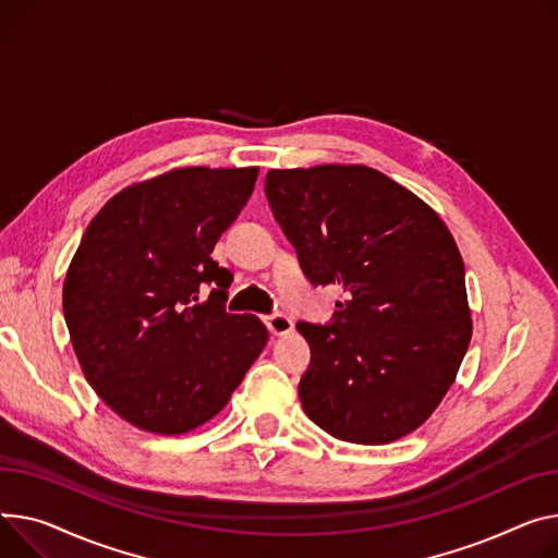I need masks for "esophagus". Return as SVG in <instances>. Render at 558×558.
Wrapping results in <instances>:
<instances>
[{
	"label": "esophagus",
	"instance_id": "1",
	"mask_svg": "<svg viewBox=\"0 0 558 558\" xmlns=\"http://www.w3.org/2000/svg\"><path fill=\"white\" fill-rule=\"evenodd\" d=\"M265 325L274 337H284V333L293 331V320L287 314H269L265 316Z\"/></svg>",
	"mask_w": 558,
	"mask_h": 558
}]
</instances>
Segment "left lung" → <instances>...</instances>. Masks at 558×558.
I'll list each match as a JSON object with an SVG mask.
<instances>
[{
  "mask_svg": "<svg viewBox=\"0 0 558 558\" xmlns=\"http://www.w3.org/2000/svg\"><path fill=\"white\" fill-rule=\"evenodd\" d=\"M265 195L312 284H341L329 325L299 323V395L331 437L388 444L422 426L471 341L464 263L439 215L365 166L269 170Z\"/></svg>",
  "mask_w": 558,
  "mask_h": 558,
  "instance_id": "obj_1",
  "label": "left lung"
}]
</instances>
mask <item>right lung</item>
<instances>
[{"instance_id": "right-lung-1", "label": "right lung", "mask_w": 558, "mask_h": 558, "mask_svg": "<svg viewBox=\"0 0 558 558\" xmlns=\"http://www.w3.org/2000/svg\"><path fill=\"white\" fill-rule=\"evenodd\" d=\"M255 179L257 168H179L134 183L71 259L73 350L96 395L141 430L181 435L213 420L267 345L263 320L227 312L233 276L210 257Z\"/></svg>"}]
</instances>
